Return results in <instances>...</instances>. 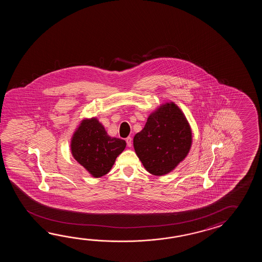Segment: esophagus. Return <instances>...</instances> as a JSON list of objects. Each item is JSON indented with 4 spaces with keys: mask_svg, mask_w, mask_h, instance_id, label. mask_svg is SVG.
I'll list each match as a JSON object with an SVG mask.
<instances>
[{
    "mask_svg": "<svg viewBox=\"0 0 262 262\" xmlns=\"http://www.w3.org/2000/svg\"><path fill=\"white\" fill-rule=\"evenodd\" d=\"M125 141H126V143H127V146H128V147H131V146H132V139H131V137L126 138Z\"/></svg>",
    "mask_w": 262,
    "mask_h": 262,
    "instance_id": "34e87169",
    "label": "esophagus"
}]
</instances>
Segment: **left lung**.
Masks as SVG:
<instances>
[{
	"instance_id": "1",
	"label": "left lung",
	"mask_w": 262,
	"mask_h": 262,
	"mask_svg": "<svg viewBox=\"0 0 262 262\" xmlns=\"http://www.w3.org/2000/svg\"><path fill=\"white\" fill-rule=\"evenodd\" d=\"M134 149L147 171L162 176L172 171L189 152L192 131L179 106L168 102L150 113L136 134Z\"/></svg>"
}]
</instances>
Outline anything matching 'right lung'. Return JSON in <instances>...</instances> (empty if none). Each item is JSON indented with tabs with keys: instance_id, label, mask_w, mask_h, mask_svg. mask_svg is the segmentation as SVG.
Here are the masks:
<instances>
[{
	"instance_id": "right-lung-1",
	"label": "right lung",
	"mask_w": 262,
	"mask_h": 262,
	"mask_svg": "<svg viewBox=\"0 0 262 262\" xmlns=\"http://www.w3.org/2000/svg\"><path fill=\"white\" fill-rule=\"evenodd\" d=\"M125 146V140L110 137L96 118L81 121L70 144L73 157L95 178L110 172Z\"/></svg>"
}]
</instances>
